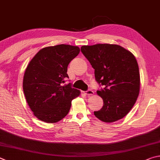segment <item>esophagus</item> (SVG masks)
<instances>
[{"instance_id":"34e87169","label":"esophagus","mask_w":160,"mask_h":160,"mask_svg":"<svg viewBox=\"0 0 160 160\" xmlns=\"http://www.w3.org/2000/svg\"><path fill=\"white\" fill-rule=\"evenodd\" d=\"M85 94L86 95L91 96V95H93V94H94V92H93L92 90H91V89H89V90H88V91L85 92Z\"/></svg>"}]
</instances>
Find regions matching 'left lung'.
Here are the masks:
<instances>
[{"instance_id":"1","label":"left lung","mask_w":160,"mask_h":160,"mask_svg":"<svg viewBox=\"0 0 160 160\" xmlns=\"http://www.w3.org/2000/svg\"><path fill=\"white\" fill-rule=\"evenodd\" d=\"M81 52L94 69L95 80L104 88L97 90L103 106L94 115L104 122L126 116L140 91V73L133 54L118 45H84Z\"/></svg>"}]
</instances>
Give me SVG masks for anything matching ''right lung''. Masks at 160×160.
<instances>
[{
    "label": "right lung",
    "mask_w": 160,
    "mask_h": 160,
    "mask_svg": "<svg viewBox=\"0 0 160 160\" xmlns=\"http://www.w3.org/2000/svg\"><path fill=\"white\" fill-rule=\"evenodd\" d=\"M80 53V48L58 45L42 48L35 55L26 69L23 90L34 115L43 122L54 123L68 114L71 101L80 90L65 84L67 68Z\"/></svg>",
    "instance_id": "1"
}]
</instances>
